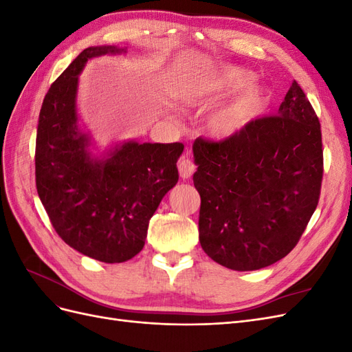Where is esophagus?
Returning a JSON list of instances; mask_svg holds the SVG:
<instances>
[{"instance_id":"34e87169","label":"esophagus","mask_w":352,"mask_h":352,"mask_svg":"<svg viewBox=\"0 0 352 352\" xmlns=\"http://www.w3.org/2000/svg\"><path fill=\"white\" fill-rule=\"evenodd\" d=\"M179 175L182 179H190L195 172V164L192 163V160H189L186 157H184L182 160L179 162Z\"/></svg>"}]
</instances>
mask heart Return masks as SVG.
<instances>
[{
  "mask_svg": "<svg viewBox=\"0 0 352 352\" xmlns=\"http://www.w3.org/2000/svg\"><path fill=\"white\" fill-rule=\"evenodd\" d=\"M250 70L238 66H221L210 72L190 74L177 88V98L189 107L207 109L228 98L212 110L204 122L206 133L214 141H229L241 135L265 111L270 101L263 85Z\"/></svg>",
  "mask_w": 352,
  "mask_h": 352,
  "instance_id": "obj_1",
  "label": "heart"
}]
</instances>
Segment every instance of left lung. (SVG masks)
Here are the masks:
<instances>
[{
  "instance_id": "8db88e82",
  "label": "left lung",
  "mask_w": 352,
  "mask_h": 352,
  "mask_svg": "<svg viewBox=\"0 0 352 352\" xmlns=\"http://www.w3.org/2000/svg\"><path fill=\"white\" fill-rule=\"evenodd\" d=\"M194 185L199 243L211 260L251 272L282 260L300 241L320 197V122L295 80L278 116L229 141L197 140Z\"/></svg>"
}]
</instances>
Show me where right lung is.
<instances>
[{
	"label": "right lung",
	"mask_w": 352,
	"mask_h": 352,
	"mask_svg": "<svg viewBox=\"0 0 352 352\" xmlns=\"http://www.w3.org/2000/svg\"><path fill=\"white\" fill-rule=\"evenodd\" d=\"M124 54L114 45L89 47L51 85L42 102L35 153L36 189L58 236L102 263H123L140 252L148 223L179 180L184 144L117 142L101 155L79 126V74L87 61Z\"/></svg>",
	"instance_id": "obj_1"
}]
</instances>
